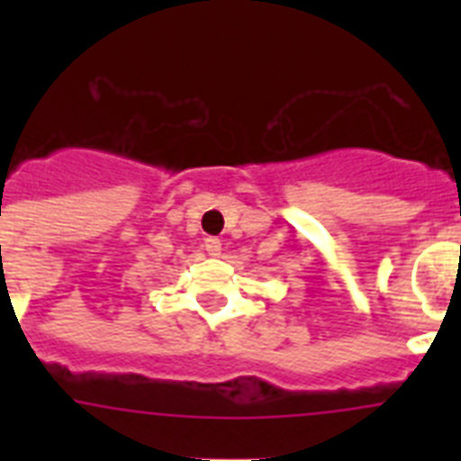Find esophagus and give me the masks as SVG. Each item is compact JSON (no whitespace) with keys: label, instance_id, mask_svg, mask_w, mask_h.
Returning <instances> with one entry per match:
<instances>
[{"label":"esophagus","instance_id":"1","mask_svg":"<svg viewBox=\"0 0 461 461\" xmlns=\"http://www.w3.org/2000/svg\"><path fill=\"white\" fill-rule=\"evenodd\" d=\"M205 251L210 256H221V240H219V238H205Z\"/></svg>","mask_w":461,"mask_h":461}]
</instances>
